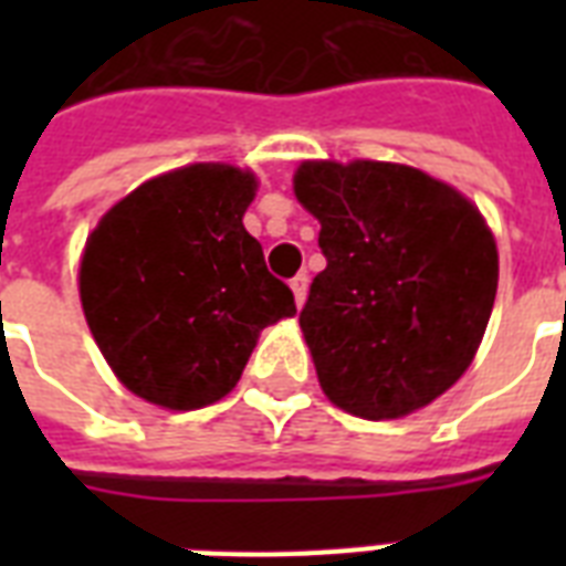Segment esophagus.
<instances>
[{
  "instance_id": "1",
  "label": "esophagus",
  "mask_w": 566,
  "mask_h": 566,
  "mask_svg": "<svg viewBox=\"0 0 566 566\" xmlns=\"http://www.w3.org/2000/svg\"><path fill=\"white\" fill-rule=\"evenodd\" d=\"M291 287H293V296H296V305H305V293H308V275L300 273L291 279Z\"/></svg>"
}]
</instances>
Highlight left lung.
<instances>
[{
    "label": "left lung",
    "mask_w": 566,
    "mask_h": 566,
    "mask_svg": "<svg viewBox=\"0 0 566 566\" xmlns=\"http://www.w3.org/2000/svg\"><path fill=\"white\" fill-rule=\"evenodd\" d=\"M293 190L326 255L300 314L323 394L364 420L438 399L473 361L496 300L500 255L479 208L385 161H302Z\"/></svg>",
    "instance_id": "left-lung-1"
}]
</instances>
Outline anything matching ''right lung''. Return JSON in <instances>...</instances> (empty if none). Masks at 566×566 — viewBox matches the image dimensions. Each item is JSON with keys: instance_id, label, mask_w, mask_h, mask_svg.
<instances>
[{"instance_id": "obj_1", "label": "right lung", "mask_w": 566, "mask_h": 566, "mask_svg": "<svg viewBox=\"0 0 566 566\" xmlns=\"http://www.w3.org/2000/svg\"><path fill=\"white\" fill-rule=\"evenodd\" d=\"M255 188L231 164H190L132 190L87 238L84 317L111 370L146 402H217L261 328L296 314L291 287L243 229Z\"/></svg>"}]
</instances>
